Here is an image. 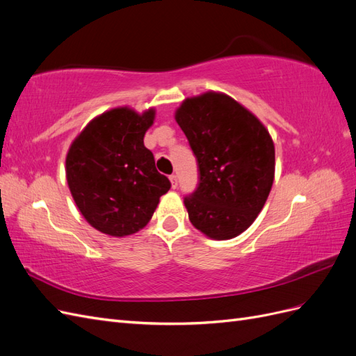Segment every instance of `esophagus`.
Wrapping results in <instances>:
<instances>
[{
	"label": "esophagus",
	"mask_w": 356,
	"mask_h": 356,
	"mask_svg": "<svg viewBox=\"0 0 356 356\" xmlns=\"http://www.w3.org/2000/svg\"><path fill=\"white\" fill-rule=\"evenodd\" d=\"M169 179H170L172 188H177V187H178V177H177V175H170Z\"/></svg>",
	"instance_id": "1"
}]
</instances>
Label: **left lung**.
I'll return each mask as SVG.
<instances>
[{
  "instance_id": "left-lung-1",
  "label": "left lung",
  "mask_w": 356,
  "mask_h": 356,
  "mask_svg": "<svg viewBox=\"0 0 356 356\" xmlns=\"http://www.w3.org/2000/svg\"><path fill=\"white\" fill-rule=\"evenodd\" d=\"M175 120L199 166V186L184 197L188 218L211 239H233L254 222L272 190V136L243 105L217 92L187 98Z\"/></svg>"
}]
</instances>
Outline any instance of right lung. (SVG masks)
Here are the masks:
<instances>
[{
	"instance_id": "right-lung-1",
	"label": "right lung",
	"mask_w": 356,
	"mask_h": 356,
	"mask_svg": "<svg viewBox=\"0 0 356 356\" xmlns=\"http://www.w3.org/2000/svg\"><path fill=\"white\" fill-rule=\"evenodd\" d=\"M156 111L127 106L106 111L83 129L67 154L72 199L92 227L123 238L152 220L170 181L156 169L144 135Z\"/></svg>"
}]
</instances>
